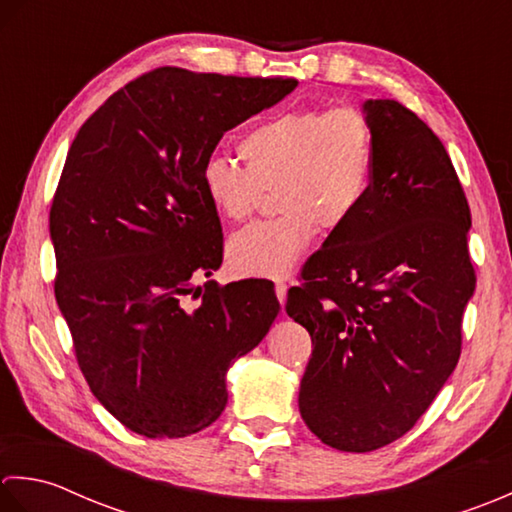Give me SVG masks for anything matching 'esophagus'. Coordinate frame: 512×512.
Wrapping results in <instances>:
<instances>
[{"mask_svg":"<svg viewBox=\"0 0 512 512\" xmlns=\"http://www.w3.org/2000/svg\"><path fill=\"white\" fill-rule=\"evenodd\" d=\"M287 285L285 283H276V298L280 300V305L285 307V300H287Z\"/></svg>","mask_w":512,"mask_h":512,"instance_id":"1","label":"esophagus"}]
</instances>
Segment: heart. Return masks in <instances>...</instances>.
<instances>
[{
    "mask_svg": "<svg viewBox=\"0 0 512 512\" xmlns=\"http://www.w3.org/2000/svg\"><path fill=\"white\" fill-rule=\"evenodd\" d=\"M238 156L245 170L223 156L203 163L201 190L212 210L245 221L260 190L276 185L274 203L283 212L229 238V263L243 274H291L318 225L329 232L349 225L373 187V128L356 108L278 112L243 134Z\"/></svg>",
    "mask_w": 512,
    "mask_h": 512,
    "instance_id": "b5f03b06",
    "label": "heart"
}]
</instances>
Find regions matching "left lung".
<instances>
[{
    "instance_id": "8db88e82",
    "label": "left lung",
    "mask_w": 512,
    "mask_h": 512,
    "mask_svg": "<svg viewBox=\"0 0 512 512\" xmlns=\"http://www.w3.org/2000/svg\"><path fill=\"white\" fill-rule=\"evenodd\" d=\"M373 187L287 296L314 353L298 406L331 448L367 453L398 440L451 378L475 271L471 210L442 141L393 99H367Z\"/></svg>"
}]
</instances>
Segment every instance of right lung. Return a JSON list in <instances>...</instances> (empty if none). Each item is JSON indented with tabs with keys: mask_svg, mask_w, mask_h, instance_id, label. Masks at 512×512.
<instances>
[{
	"mask_svg": "<svg viewBox=\"0 0 512 512\" xmlns=\"http://www.w3.org/2000/svg\"><path fill=\"white\" fill-rule=\"evenodd\" d=\"M296 86L159 68L114 92L70 145L50 210L55 296L83 378L125 429L163 440L210 426L229 367L278 316L267 283L192 280L223 263L203 163Z\"/></svg>",
	"mask_w": 512,
	"mask_h": 512,
	"instance_id": "obj_1",
	"label": "right lung"
}]
</instances>
